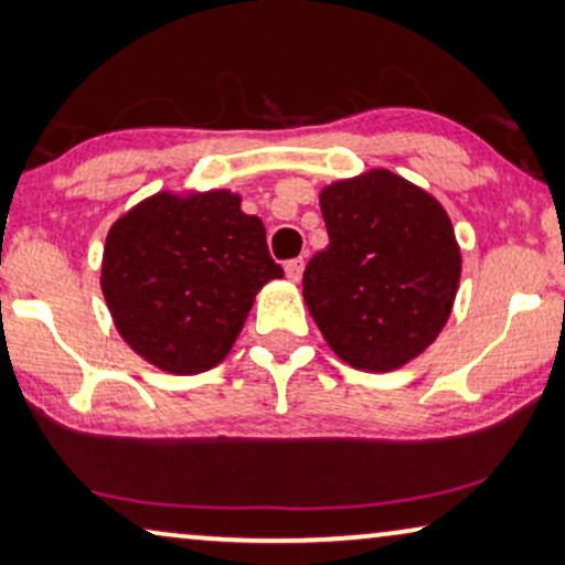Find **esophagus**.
Masks as SVG:
<instances>
[{
  "mask_svg": "<svg viewBox=\"0 0 565 565\" xmlns=\"http://www.w3.org/2000/svg\"><path fill=\"white\" fill-rule=\"evenodd\" d=\"M285 275H288L292 282H298L300 277H303V259L296 257V259L285 262Z\"/></svg>",
  "mask_w": 565,
  "mask_h": 565,
  "instance_id": "esophagus-1",
  "label": "esophagus"
}]
</instances>
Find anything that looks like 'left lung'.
Listing matches in <instances>:
<instances>
[{
    "label": "left lung",
    "mask_w": 565,
    "mask_h": 565,
    "mask_svg": "<svg viewBox=\"0 0 565 565\" xmlns=\"http://www.w3.org/2000/svg\"><path fill=\"white\" fill-rule=\"evenodd\" d=\"M329 244L303 273L323 339L365 373H388L443 331L460 282L452 223L435 198L375 169L321 192Z\"/></svg>",
    "instance_id": "8db88e82"
}]
</instances>
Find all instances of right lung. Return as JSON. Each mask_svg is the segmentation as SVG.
I'll use <instances>...</instances> for the list:
<instances>
[{
  "label": "right lung",
  "instance_id": "add662e5",
  "mask_svg": "<svg viewBox=\"0 0 565 565\" xmlns=\"http://www.w3.org/2000/svg\"><path fill=\"white\" fill-rule=\"evenodd\" d=\"M282 277L265 223L213 190L159 192L115 221L103 292L120 337L167 373H205L226 358L262 285Z\"/></svg>",
  "mask_w": 565,
  "mask_h": 565
}]
</instances>
